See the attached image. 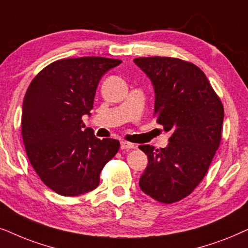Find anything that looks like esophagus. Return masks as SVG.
<instances>
[{"instance_id":"esophagus-1","label":"esophagus","mask_w":248,"mask_h":248,"mask_svg":"<svg viewBox=\"0 0 248 248\" xmlns=\"http://www.w3.org/2000/svg\"><path fill=\"white\" fill-rule=\"evenodd\" d=\"M120 147L121 150H131V148L135 147V145L131 143H128L126 140H122L120 143Z\"/></svg>"}]
</instances>
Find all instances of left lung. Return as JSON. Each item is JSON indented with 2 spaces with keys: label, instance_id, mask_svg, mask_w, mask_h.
I'll use <instances>...</instances> for the list:
<instances>
[{
  "label": "left lung",
  "instance_id": "1",
  "mask_svg": "<svg viewBox=\"0 0 248 248\" xmlns=\"http://www.w3.org/2000/svg\"><path fill=\"white\" fill-rule=\"evenodd\" d=\"M134 62L153 85L157 124L172 134L164 148L140 146L148 157L140 187L157 202H178L202 181L219 148L222 103L205 74L190 62L161 57Z\"/></svg>",
  "mask_w": 248,
  "mask_h": 248
}]
</instances>
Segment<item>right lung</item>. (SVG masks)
Returning <instances> with one entry per match:
<instances>
[{
    "label": "right lung",
    "mask_w": 248,
    "mask_h": 248,
    "mask_svg": "<svg viewBox=\"0 0 248 248\" xmlns=\"http://www.w3.org/2000/svg\"><path fill=\"white\" fill-rule=\"evenodd\" d=\"M121 60L84 57L58 60L29 85L22 104L21 134L36 173L62 196H79L100 184L103 167L120 147L113 138L98 140L86 128L102 76Z\"/></svg>",
    "instance_id": "right-lung-1"
}]
</instances>
